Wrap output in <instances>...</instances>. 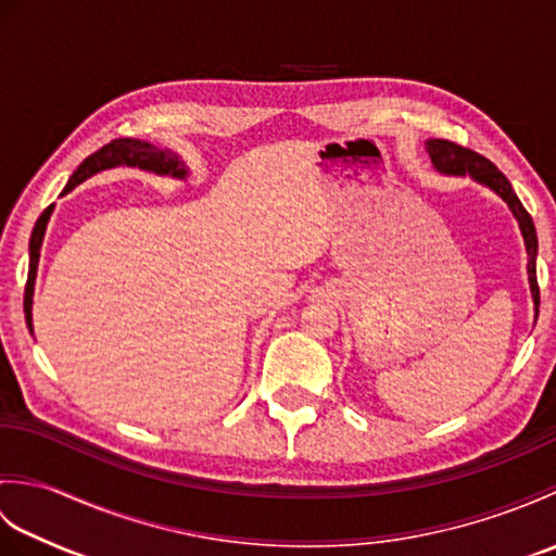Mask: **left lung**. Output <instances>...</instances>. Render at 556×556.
<instances>
[{
  "label": "left lung",
  "instance_id": "1",
  "mask_svg": "<svg viewBox=\"0 0 556 556\" xmlns=\"http://www.w3.org/2000/svg\"><path fill=\"white\" fill-rule=\"evenodd\" d=\"M425 150H428L432 167L444 174V176H468L476 184L490 188L492 193H497L506 205H509L511 215L518 222V229H521L523 243H526V253H528V285H530V296H533V308H535V320L540 313V289H538V269H535V260H538V233H535V224L533 217L528 215V210L523 207L521 200H518L514 186L509 179L494 167V164L478 155V152L460 148L452 140H442V138H430L425 143Z\"/></svg>",
  "mask_w": 556,
  "mask_h": 556
}]
</instances>
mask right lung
<instances>
[{
    "mask_svg": "<svg viewBox=\"0 0 556 556\" xmlns=\"http://www.w3.org/2000/svg\"><path fill=\"white\" fill-rule=\"evenodd\" d=\"M114 167H138L143 172H152L157 176H172V179H186L188 169L186 164L179 160V155L172 150H160L155 146L146 143V140L138 138H116L112 143L100 148L98 152H92L90 157L80 162V167L71 174L68 184L64 186L62 195L71 193L78 184H83L90 176H96L104 169H114ZM54 212V205L47 207L42 215L35 222V229L30 233V269H28V281H26V296H23V311H26V325L33 334V293H35V277H38V263H40V248L42 239L47 231V222H50Z\"/></svg>",
    "mask_w": 556,
    "mask_h": 556,
    "instance_id": "obj_1",
    "label": "right lung"
}]
</instances>
